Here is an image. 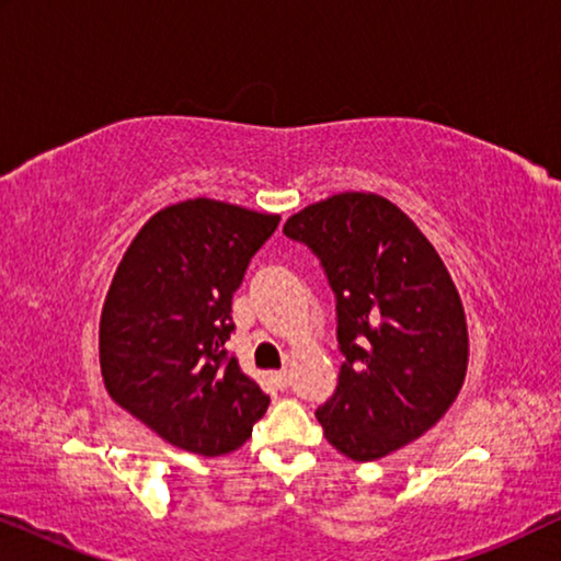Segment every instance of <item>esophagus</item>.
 <instances>
[{"label": "esophagus", "mask_w": 561, "mask_h": 561, "mask_svg": "<svg viewBox=\"0 0 561 561\" xmlns=\"http://www.w3.org/2000/svg\"><path fill=\"white\" fill-rule=\"evenodd\" d=\"M273 380L278 382V388H288V382H290V373L286 370V367H283V370L273 373Z\"/></svg>", "instance_id": "1"}]
</instances>
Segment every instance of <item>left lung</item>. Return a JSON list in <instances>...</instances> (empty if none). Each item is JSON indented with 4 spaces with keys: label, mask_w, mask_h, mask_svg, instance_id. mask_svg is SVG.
Returning a JSON list of instances; mask_svg holds the SVG:
<instances>
[{
    "label": "left lung",
    "mask_w": 561,
    "mask_h": 561,
    "mask_svg": "<svg viewBox=\"0 0 561 561\" xmlns=\"http://www.w3.org/2000/svg\"><path fill=\"white\" fill-rule=\"evenodd\" d=\"M336 294L340 386L317 411L327 442L355 462L426 434L465 386V306L409 214L370 191H344L288 217Z\"/></svg>",
    "instance_id": "1"
}]
</instances>
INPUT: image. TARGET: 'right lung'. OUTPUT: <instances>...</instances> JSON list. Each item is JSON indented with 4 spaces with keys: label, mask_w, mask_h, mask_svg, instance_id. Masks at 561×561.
I'll return each instance as SVG.
<instances>
[{
    "label": "right lung",
    "mask_w": 561,
    "mask_h": 561,
    "mask_svg": "<svg viewBox=\"0 0 561 561\" xmlns=\"http://www.w3.org/2000/svg\"><path fill=\"white\" fill-rule=\"evenodd\" d=\"M278 214L186 198L152 214L122 255L99 319V365L119 409L173 447L227 455L267 398L227 357L232 296Z\"/></svg>",
    "instance_id": "1"
}]
</instances>
